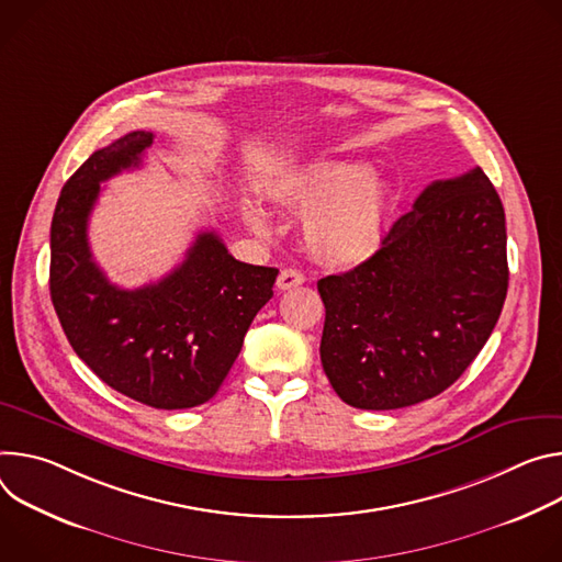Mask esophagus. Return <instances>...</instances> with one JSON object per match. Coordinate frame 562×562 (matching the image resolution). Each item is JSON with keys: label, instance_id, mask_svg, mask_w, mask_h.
Returning a JSON list of instances; mask_svg holds the SVG:
<instances>
[{"label": "esophagus", "instance_id": "1", "mask_svg": "<svg viewBox=\"0 0 562 562\" xmlns=\"http://www.w3.org/2000/svg\"><path fill=\"white\" fill-rule=\"evenodd\" d=\"M303 281H305V277L299 270L285 268V270H281V274L277 279V285H279V290H292V288L301 285Z\"/></svg>", "mask_w": 562, "mask_h": 562}]
</instances>
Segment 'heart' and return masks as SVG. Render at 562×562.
Returning a JSON list of instances; mask_svg holds the SVG:
<instances>
[{"label":"heart","instance_id":"obj_1","mask_svg":"<svg viewBox=\"0 0 562 562\" xmlns=\"http://www.w3.org/2000/svg\"><path fill=\"white\" fill-rule=\"evenodd\" d=\"M268 199L292 214H307L303 243L322 266L357 268L380 252L386 236L391 194L361 162L315 160L283 171L268 184ZM245 223L268 234L261 210L245 205Z\"/></svg>","mask_w":562,"mask_h":562}]
</instances>
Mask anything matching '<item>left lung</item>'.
Segmentation results:
<instances>
[{
	"label": "left lung",
	"instance_id": "1",
	"mask_svg": "<svg viewBox=\"0 0 562 562\" xmlns=\"http://www.w3.org/2000/svg\"><path fill=\"white\" fill-rule=\"evenodd\" d=\"M507 285L505 210L486 173L430 182L375 257L317 283L326 378L363 411L440 395L491 337Z\"/></svg>",
	"mask_w": 562,
	"mask_h": 562
}]
</instances>
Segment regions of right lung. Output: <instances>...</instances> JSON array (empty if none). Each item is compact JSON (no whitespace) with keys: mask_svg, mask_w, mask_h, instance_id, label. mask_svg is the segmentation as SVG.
I'll list each match as a JSON object with an SVG mask.
<instances>
[{"mask_svg":"<svg viewBox=\"0 0 562 562\" xmlns=\"http://www.w3.org/2000/svg\"><path fill=\"white\" fill-rule=\"evenodd\" d=\"M151 132L93 151L61 187L50 223V301L76 355L113 391L162 411L216 395L243 337L272 299L277 268L236 261L216 232H201L158 283L113 285L89 247L100 182L140 167Z\"/></svg>","mask_w":562,"mask_h":562,"instance_id":"right-lung-1","label":"right lung"}]
</instances>
